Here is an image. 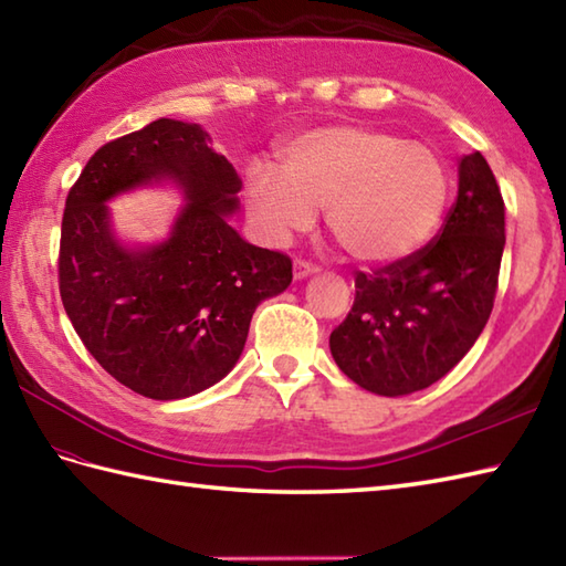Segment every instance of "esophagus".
Here are the masks:
<instances>
[{"label":"esophagus","instance_id":"1","mask_svg":"<svg viewBox=\"0 0 566 566\" xmlns=\"http://www.w3.org/2000/svg\"><path fill=\"white\" fill-rule=\"evenodd\" d=\"M316 272V264H311L306 260H294V276L296 280H304V276L314 274Z\"/></svg>","mask_w":566,"mask_h":566}]
</instances>
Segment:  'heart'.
I'll use <instances>...</instances> for the list:
<instances>
[{"instance_id":"b5f03b06","label":"heart","mask_w":566,"mask_h":566,"mask_svg":"<svg viewBox=\"0 0 566 566\" xmlns=\"http://www.w3.org/2000/svg\"><path fill=\"white\" fill-rule=\"evenodd\" d=\"M448 201L440 155L375 126L306 130L284 148L282 170H248V207L272 243L308 231L316 209H326L328 233L363 264L416 255L438 233Z\"/></svg>"}]
</instances>
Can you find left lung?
<instances>
[{"mask_svg": "<svg viewBox=\"0 0 566 566\" xmlns=\"http://www.w3.org/2000/svg\"><path fill=\"white\" fill-rule=\"evenodd\" d=\"M506 207L482 153L460 160L457 201L432 243L371 274L331 333V355L357 387L403 396L430 387L469 353L494 308Z\"/></svg>", "mask_w": 566, "mask_h": 566, "instance_id": "1", "label": "left lung"}]
</instances>
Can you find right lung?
Wrapping results in <instances>:
<instances>
[{"label": "right lung", "instance_id": "add662e5", "mask_svg": "<svg viewBox=\"0 0 566 566\" xmlns=\"http://www.w3.org/2000/svg\"><path fill=\"white\" fill-rule=\"evenodd\" d=\"M197 124L158 118L106 143L72 185L60 231V298L90 355L155 401L187 399L238 363L260 302L292 284L284 252L228 223L243 187ZM172 181L188 203L163 244L128 249L105 201Z\"/></svg>", "mask_w": 566, "mask_h": 566}]
</instances>
